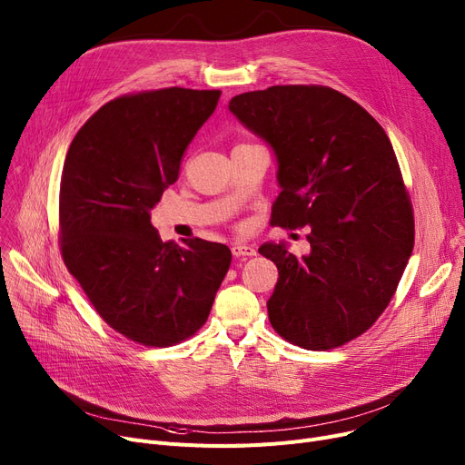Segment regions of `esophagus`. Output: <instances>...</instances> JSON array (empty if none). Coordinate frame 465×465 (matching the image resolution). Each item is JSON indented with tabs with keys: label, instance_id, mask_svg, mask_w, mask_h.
<instances>
[{
	"label": "esophagus",
	"instance_id": "obj_1",
	"mask_svg": "<svg viewBox=\"0 0 465 465\" xmlns=\"http://www.w3.org/2000/svg\"><path fill=\"white\" fill-rule=\"evenodd\" d=\"M233 256H256V249L252 245H245V242H235L232 247Z\"/></svg>",
	"mask_w": 465,
	"mask_h": 465
}]
</instances>
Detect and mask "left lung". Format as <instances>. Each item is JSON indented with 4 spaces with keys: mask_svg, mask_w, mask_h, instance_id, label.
I'll return each mask as SVG.
<instances>
[{
    "mask_svg": "<svg viewBox=\"0 0 465 465\" xmlns=\"http://www.w3.org/2000/svg\"><path fill=\"white\" fill-rule=\"evenodd\" d=\"M228 107L275 153L272 224L311 228L307 256L284 242L258 249L279 270L267 302L272 326L307 351L349 343L392 300L414 245L392 143L368 111L328 86H270Z\"/></svg>",
    "mask_w": 465,
    "mask_h": 465,
    "instance_id": "left-lung-1",
    "label": "left lung"
}]
</instances>
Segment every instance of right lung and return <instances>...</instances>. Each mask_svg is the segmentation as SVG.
Wrapping results in <instances>:
<instances>
[{
	"label": "right lung",
	"instance_id": "add662e5",
	"mask_svg": "<svg viewBox=\"0 0 465 465\" xmlns=\"http://www.w3.org/2000/svg\"><path fill=\"white\" fill-rule=\"evenodd\" d=\"M218 97L179 86L120 95L86 120L65 156L62 258L102 319L144 347L198 331L230 270L223 242L195 237L179 247L151 224Z\"/></svg>",
	"mask_w": 465,
	"mask_h": 465
}]
</instances>
